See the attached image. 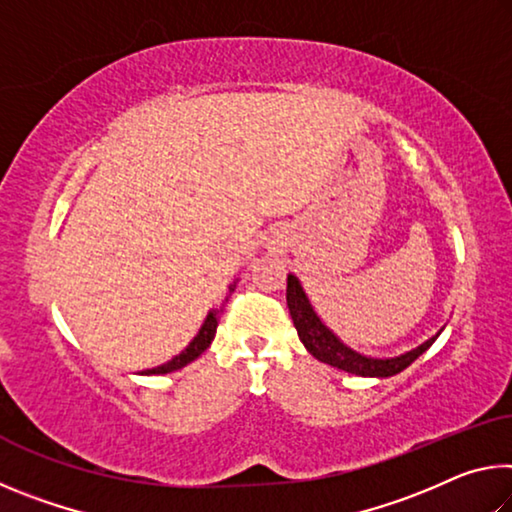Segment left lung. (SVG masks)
I'll return each instance as SVG.
<instances>
[{
    "mask_svg": "<svg viewBox=\"0 0 512 512\" xmlns=\"http://www.w3.org/2000/svg\"><path fill=\"white\" fill-rule=\"evenodd\" d=\"M287 307L289 314L293 318V325L298 329V336L302 345H305L309 354H314L318 361L329 363V366L352 372V375L359 377H393L397 372H402L404 368H409L411 363L420 357L422 352H427L433 341L438 339L440 332L436 336H431L429 341H424L418 348L411 352H404L400 357L393 359H375V357H366V354L354 352L348 348L339 336H336L332 329H329L323 320L318 318V314L311 307V302L307 298L305 289L296 275L287 277Z\"/></svg>",
    "mask_w": 512,
    "mask_h": 512,
    "instance_id": "obj_1",
    "label": "left lung"
}]
</instances>
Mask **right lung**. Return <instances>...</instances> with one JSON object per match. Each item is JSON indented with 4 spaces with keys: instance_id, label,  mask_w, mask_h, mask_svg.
Here are the masks:
<instances>
[{
    "instance_id": "add662e5",
    "label": "right lung",
    "mask_w": 512,
    "mask_h": 512,
    "mask_svg": "<svg viewBox=\"0 0 512 512\" xmlns=\"http://www.w3.org/2000/svg\"><path fill=\"white\" fill-rule=\"evenodd\" d=\"M237 282L230 284V291H235ZM219 318H221V309H210V314H207V318L203 320L201 329H198V334L194 336L192 341H189L187 348L176 354V357L169 359L167 363H162V366H155L151 370H144L142 375H167V372H173V370H180L185 368L187 363H192L194 359L201 357V354L210 348V343L214 341V334H216V327H219Z\"/></svg>"
}]
</instances>
